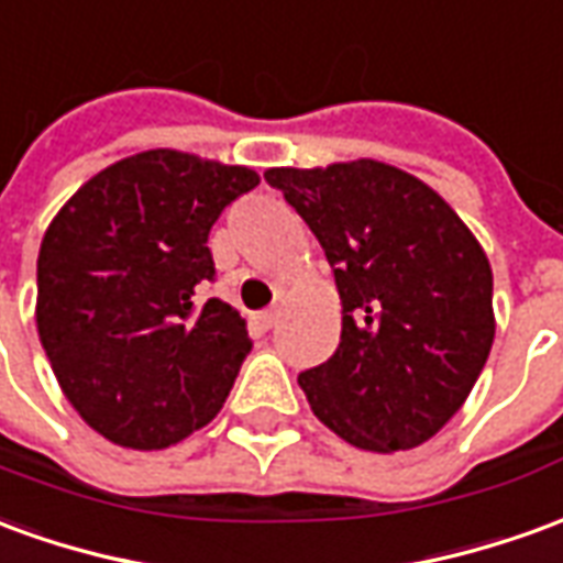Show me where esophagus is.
Here are the masks:
<instances>
[{"label": "esophagus", "mask_w": 563, "mask_h": 563, "mask_svg": "<svg viewBox=\"0 0 563 563\" xmlns=\"http://www.w3.org/2000/svg\"><path fill=\"white\" fill-rule=\"evenodd\" d=\"M257 324H261L263 330H273V327L278 324V309H266V312L257 314Z\"/></svg>", "instance_id": "1"}]
</instances>
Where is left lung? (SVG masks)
Masks as SVG:
<instances>
[{
  "instance_id": "left-lung-1",
  "label": "left lung",
  "mask_w": 563,
  "mask_h": 563,
  "mask_svg": "<svg viewBox=\"0 0 563 563\" xmlns=\"http://www.w3.org/2000/svg\"><path fill=\"white\" fill-rule=\"evenodd\" d=\"M336 278L342 333L300 373L314 418L364 452L437 437L464 406L494 342V275L479 239L416 175L382 161L273 166Z\"/></svg>"
}]
</instances>
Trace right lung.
I'll list each match as a JSON object with an SVG mask.
<instances>
[{
    "label": "right lung",
    "instance_id": "obj_1",
    "mask_svg": "<svg viewBox=\"0 0 563 563\" xmlns=\"http://www.w3.org/2000/svg\"><path fill=\"white\" fill-rule=\"evenodd\" d=\"M261 185L249 166L154 147L84 181L38 249L35 327L75 412L114 445L157 452L221 412L251 352L214 278L209 230Z\"/></svg>",
    "mask_w": 563,
    "mask_h": 563
}]
</instances>
